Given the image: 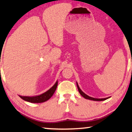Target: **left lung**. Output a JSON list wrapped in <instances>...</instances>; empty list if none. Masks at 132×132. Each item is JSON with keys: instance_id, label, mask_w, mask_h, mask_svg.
Listing matches in <instances>:
<instances>
[{"instance_id": "left-lung-1", "label": "left lung", "mask_w": 132, "mask_h": 132, "mask_svg": "<svg viewBox=\"0 0 132 132\" xmlns=\"http://www.w3.org/2000/svg\"><path fill=\"white\" fill-rule=\"evenodd\" d=\"M76 84H77V88H78V91L79 92V93H80V95H82L83 97H84L85 98L88 99V100H93V101H103V100H106V99L109 98V97H107V98H93V97H90V96H89V95H86V94H85L84 92H83L82 90L80 89V88H79L78 84H77V82H76Z\"/></svg>"}]
</instances>
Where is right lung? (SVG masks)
Masks as SVG:
<instances>
[{"mask_svg":"<svg viewBox=\"0 0 132 132\" xmlns=\"http://www.w3.org/2000/svg\"><path fill=\"white\" fill-rule=\"evenodd\" d=\"M57 86V80L56 82L55 85L52 86L51 88H50L48 91L45 92L42 94L38 95H35V96H21V95H19V97L21 98H22L23 100L26 102H30V103H43L44 102L47 101L48 99L51 98L52 95H53V94L55 93V92Z\"/></svg>","mask_w":132,"mask_h":132,"instance_id":"right-lung-1","label":"right lung"}]
</instances>
